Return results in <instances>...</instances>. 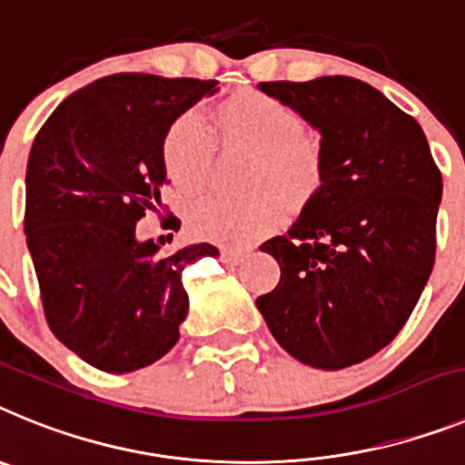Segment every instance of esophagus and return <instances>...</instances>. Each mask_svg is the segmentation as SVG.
<instances>
[{"mask_svg": "<svg viewBox=\"0 0 465 465\" xmlns=\"http://www.w3.org/2000/svg\"><path fill=\"white\" fill-rule=\"evenodd\" d=\"M248 255H250L248 250H232V248L222 250V260L227 262V264H241V262H245V257Z\"/></svg>", "mask_w": 465, "mask_h": 465, "instance_id": "obj_1", "label": "esophagus"}]
</instances>
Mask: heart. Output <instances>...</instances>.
Listing matches in <instances>:
<instances>
[{
	"mask_svg": "<svg viewBox=\"0 0 465 465\" xmlns=\"http://www.w3.org/2000/svg\"><path fill=\"white\" fill-rule=\"evenodd\" d=\"M213 128L222 147L252 152L241 199L203 196L189 205L193 233L227 245H248L276 229L292 205L309 203L322 187L325 159L313 133L288 103L243 88L215 104ZM161 159L183 193L199 192L215 159V137L193 112L177 116L165 131Z\"/></svg>",
	"mask_w": 465,
	"mask_h": 465,
	"instance_id": "1",
	"label": "heart"
}]
</instances>
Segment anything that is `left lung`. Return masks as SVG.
Returning a JSON list of instances; mask_svg holds the SVG:
<instances>
[{
    "label": "left lung",
    "mask_w": 465,
    "mask_h": 465,
    "mask_svg": "<svg viewBox=\"0 0 465 465\" xmlns=\"http://www.w3.org/2000/svg\"><path fill=\"white\" fill-rule=\"evenodd\" d=\"M321 133L322 187L285 236L262 245L281 281L257 300L278 344L344 370L391 344L435 262L442 175L417 119L353 76L262 82Z\"/></svg>",
    "instance_id": "8db88e82"
}]
</instances>
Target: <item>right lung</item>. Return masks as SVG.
Wrapping results in <instances>:
<instances>
[{
  "instance_id": "right-lung-1",
  "label": "right lung",
  "mask_w": 465,
  "mask_h": 465,
  "mask_svg": "<svg viewBox=\"0 0 465 465\" xmlns=\"http://www.w3.org/2000/svg\"><path fill=\"white\" fill-rule=\"evenodd\" d=\"M217 82L112 74L72 93L27 159L25 236L55 337L103 372H135L180 339L183 269L217 257L210 243L159 255L137 222L159 213L168 184L161 144Z\"/></svg>"
}]
</instances>
